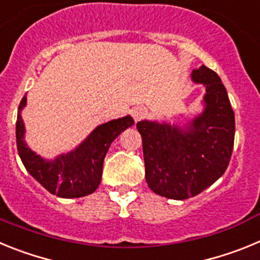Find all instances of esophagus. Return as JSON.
Segmentation results:
<instances>
[{"label":"esophagus","mask_w":260,"mask_h":260,"mask_svg":"<svg viewBox=\"0 0 260 260\" xmlns=\"http://www.w3.org/2000/svg\"><path fill=\"white\" fill-rule=\"evenodd\" d=\"M146 114H147V109L143 107H138L133 110V117H134L135 121H139V119H142L144 116H146Z\"/></svg>","instance_id":"34e87169"}]
</instances>
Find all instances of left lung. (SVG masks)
I'll list each match as a JSON object with an SVG mask.
<instances>
[{"label":"left lung","instance_id":"obj_1","mask_svg":"<svg viewBox=\"0 0 260 260\" xmlns=\"http://www.w3.org/2000/svg\"><path fill=\"white\" fill-rule=\"evenodd\" d=\"M191 78L206 86L204 112L186 128L141 121L147 185L169 199L191 198L224 174L234 144V112L221 79L202 65Z\"/></svg>","mask_w":260,"mask_h":260}]
</instances>
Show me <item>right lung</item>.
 Returning <instances> with one entry per match:
<instances>
[{
  "instance_id": "add662e5",
  "label": "right lung",
  "mask_w": 260,
  "mask_h": 260,
  "mask_svg": "<svg viewBox=\"0 0 260 260\" xmlns=\"http://www.w3.org/2000/svg\"><path fill=\"white\" fill-rule=\"evenodd\" d=\"M26 102L24 95L19 104V112L26 105ZM19 112L15 133L20 160L27 172L40 185L59 198H80L92 194L102 181L103 162L110 143L128 126L134 125V119L130 116L103 123L75 151L58 156L53 161H45L29 150L23 141L24 125Z\"/></svg>"
}]
</instances>
